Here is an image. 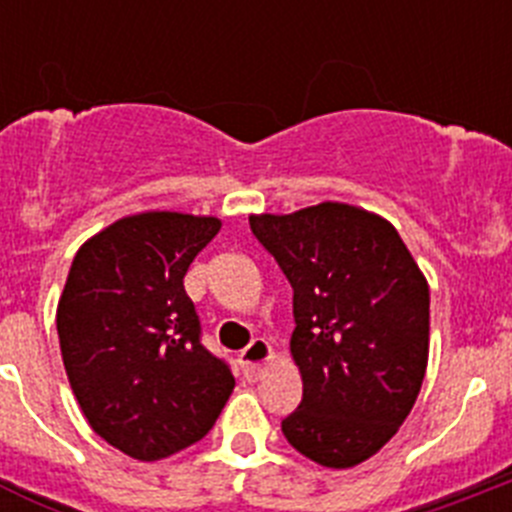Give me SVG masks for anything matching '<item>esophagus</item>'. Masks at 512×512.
Listing matches in <instances>:
<instances>
[{
    "mask_svg": "<svg viewBox=\"0 0 512 512\" xmlns=\"http://www.w3.org/2000/svg\"><path fill=\"white\" fill-rule=\"evenodd\" d=\"M271 359H274V351H271L269 343H266L264 338H253V341L241 351V366L246 379H259Z\"/></svg>",
    "mask_w": 512,
    "mask_h": 512,
    "instance_id": "esophagus-1",
    "label": "esophagus"
}]
</instances>
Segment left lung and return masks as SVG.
I'll use <instances>...</instances> for the list:
<instances>
[{
  "mask_svg": "<svg viewBox=\"0 0 512 512\" xmlns=\"http://www.w3.org/2000/svg\"><path fill=\"white\" fill-rule=\"evenodd\" d=\"M253 235L292 284V359L302 402L282 433L330 469L356 467L397 433L428 366L431 295L384 217L343 202L251 215Z\"/></svg>",
  "mask_w": 512,
  "mask_h": 512,
  "instance_id": "obj_1",
  "label": "left lung"
}]
</instances>
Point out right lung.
Returning <instances> with one entry per match:
<instances>
[{
  "mask_svg": "<svg viewBox=\"0 0 512 512\" xmlns=\"http://www.w3.org/2000/svg\"><path fill=\"white\" fill-rule=\"evenodd\" d=\"M217 217L140 212L76 251L56 328L71 390L97 436L138 461H158L207 436L235 379L202 346L184 292Z\"/></svg>",
  "mask_w": 512,
  "mask_h": 512,
  "instance_id": "add662e5",
  "label": "right lung"
}]
</instances>
